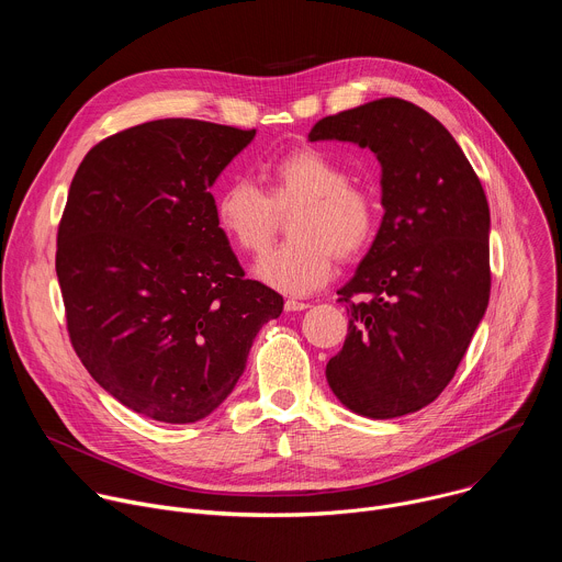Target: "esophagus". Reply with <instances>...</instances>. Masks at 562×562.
<instances>
[{
	"label": "esophagus",
	"instance_id": "34e87169",
	"mask_svg": "<svg viewBox=\"0 0 562 562\" xmlns=\"http://www.w3.org/2000/svg\"><path fill=\"white\" fill-rule=\"evenodd\" d=\"M284 308H286V311H304V308H308V302H300V300L289 297V300L284 302Z\"/></svg>",
	"mask_w": 562,
	"mask_h": 562
}]
</instances>
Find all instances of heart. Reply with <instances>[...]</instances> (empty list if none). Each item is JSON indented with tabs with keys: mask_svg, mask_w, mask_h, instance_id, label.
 <instances>
[{
	"mask_svg": "<svg viewBox=\"0 0 562 562\" xmlns=\"http://www.w3.org/2000/svg\"><path fill=\"white\" fill-rule=\"evenodd\" d=\"M267 184L237 178L215 195V222L239 251L265 254L289 217L293 237L256 265V276L289 295L327 284L340 260L364 254L375 235L378 206L369 191L353 187L349 171L331 155L300 146L262 169Z\"/></svg>",
	"mask_w": 562,
	"mask_h": 562,
	"instance_id": "1",
	"label": "heart"
}]
</instances>
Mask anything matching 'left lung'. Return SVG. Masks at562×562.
Segmentation results:
<instances>
[{
    "instance_id": "left-lung-1",
    "label": "left lung",
    "mask_w": 562,
    "mask_h": 562,
    "mask_svg": "<svg viewBox=\"0 0 562 562\" xmlns=\"http://www.w3.org/2000/svg\"><path fill=\"white\" fill-rule=\"evenodd\" d=\"M311 142L371 148L384 215L356 276L338 291L345 347L327 382L353 414H414L451 382L490 304V204L451 133L397 98L319 120Z\"/></svg>"
}]
</instances>
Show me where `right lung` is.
I'll use <instances>...</instances> for the list:
<instances>
[{"label":"right lung","instance_id":"obj_1","mask_svg":"<svg viewBox=\"0 0 562 562\" xmlns=\"http://www.w3.org/2000/svg\"><path fill=\"white\" fill-rule=\"evenodd\" d=\"M256 131L155 120L95 144L57 231L70 345L93 380L150 420L217 409L282 295L247 280L211 187Z\"/></svg>","mask_w":562,"mask_h":562}]
</instances>
